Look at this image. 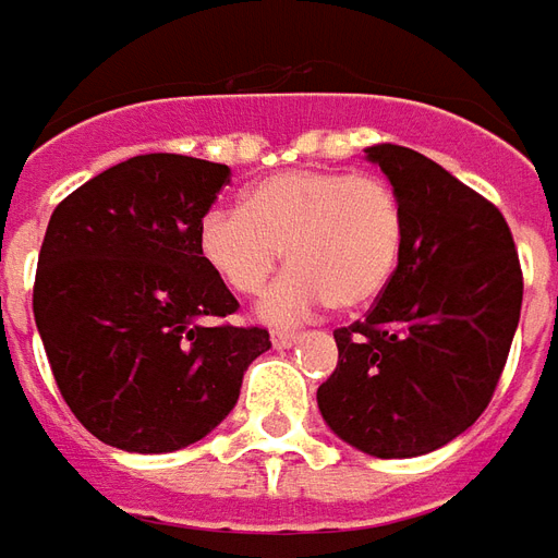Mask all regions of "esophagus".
Masks as SVG:
<instances>
[{
	"instance_id": "34e87169",
	"label": "esophagus",
	"mask_w": 558,
	"mask_h": 558,
	"mask_svg": "<svg viewBox=\"0 0 558 558\" xmlns=\"http://www.w3.org/2000/svg\"><path fill=\"white\" fill-rule=\"evenodd\" d=\"M299 331H271V343L278 347V350H290L292 343H299Z\"/></svg>"
}]
</instances>
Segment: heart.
<instances>
[{"label":"heart","mask_w":558,"mask_h":558,"mask_svg":"<svg viewBox=\"0 0 558 558\" xmlns=\"http://www.w3.org/2000/svg\"><path fill=\"white\" fill-rule=\"evenodd\" d=\"M403 232V206L386 179L287 170L254 184L244 208H208L199 251L242 295L263 290L287 251L292 268L259 304L268 319L287 323L326 302L335 311L374 302L398 268Z\"/></svg>","instance_id":"heart-1"}]
</instances>
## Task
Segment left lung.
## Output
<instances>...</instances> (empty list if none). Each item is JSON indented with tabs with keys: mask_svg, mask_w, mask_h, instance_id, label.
Returning a JSON list of instances; mask_svg holds the SVG:
<instances>
[{
	"mask_svg": "<svg viewBox=\"0 0 558 558\" xmlns=\"http://www.w3.org/2000/svg\"><path fill=\"white\" fill-rule=\"evenodd\" d=\"M407 218L398 268L364 319L335 331L316 391L343 442L374 457L442 448L487 410L520 323L523 271L502 211L407 146L367 148Z\"/></svg>",
	"mask_w": 558,
	"mask_h": 558,
	"instance_id": "8db88e82",
	"label": "left lung"
}]
</instances>
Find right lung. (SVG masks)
Masks as SVG:
<instances>
[{
  "instance_id": "obj_1",
  "label": "right lung",
  "mask_w": 558,
  "mask_h": 558,
  "mask_svg": "<svg viewBox=\"0 0 558 558\" xmlns=\"http://www.w3.org/2000/svg\"><path fill=\"white\" fill-rule=\"evenodd\" d=\"M227 163L137 155L80 184L44 232L32 311L77 421L101 442L163 454L230 415L242 376L271 347L199 251V220Z\"/></svg>"
}]
</instances>
